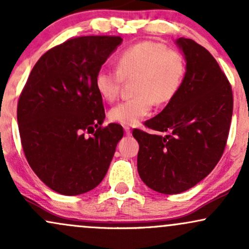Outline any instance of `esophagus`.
I'll use <instances>...</instances> for the list:
<instances>
[{
    "instance_id": "esophagus-1",
    "label": "esophagus",
    "mask_w": 249,
    "mask_h": 249,
    "mask_svg": "<svg viewBox=\"0 0 249 249\" xmlns=\"http://www.w3.org/2000/svg\"><path fill=\"white\" fill-rule=\"evenodd\" d=\"M124 131H125V133L127 134V136H130V134H131V127L125 126V127H124Z\"/></svg>"
}]
</instances>
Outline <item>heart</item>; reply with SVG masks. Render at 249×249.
<instances>
[{"label":"heart","mask_w":249,"mask_h":249,"mask_svg":"<svg viewBox=\"0 0 249 249\" xmlns=\"http://www.w3.org/2000/svg\"><path fill=\"white\" fill-rule=\"evenodd\" d=\"M186 75V62L178 51L161 43L145 41L119 53L117 69L97 71L95 87L104 101L118 97L124 81L134 79V97L113 107L108 118L121 125H136L157 105L170 103L179 92Z\"/></svg>","instance_id":"obj_1"}]
</instances>
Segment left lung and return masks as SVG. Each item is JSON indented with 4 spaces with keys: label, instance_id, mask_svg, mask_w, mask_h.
Masks as SVG:
<instances>
[{
    "label": "left lung",
    "instance_id": "obj_1",
    "mask_svg": "<svg viewBox=\"0 0 249 249\" xmlns=\"http://www.w3.org/2000/svg\"><path fill=\"white\" fill-rule=\"evenodd\" d=\"M176 43L186 59L184 83L164 110L145 122L166 136L132 133L139 144V176L162 194L190 190L212 172L224 153L233 113L232 88L210 51L184 37Z\"/></svg>",
    "mask_w": 249,
    "mask_h": 249
}]
</instances>
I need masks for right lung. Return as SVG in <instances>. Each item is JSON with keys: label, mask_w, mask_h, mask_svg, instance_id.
<instances>
[{"label": "right lung", "mask_w": 249, "mask_h": 249, "mask_svg": "<svg viewBox=\"0 0 249 249\" xmlns=\"http://www.w3.org/2000/svg\"><path fill=\"white\" fill-rule=\"evenodd\" d=\"M122 42L68 39L37 61L22 90L17 123L25 158L57 193L78 196L98 186L124 134L119 124L102 127L105 111L95 87L97 71Z\"/></svg>", "instance_id": "right-lung-1"}]
</instances>
